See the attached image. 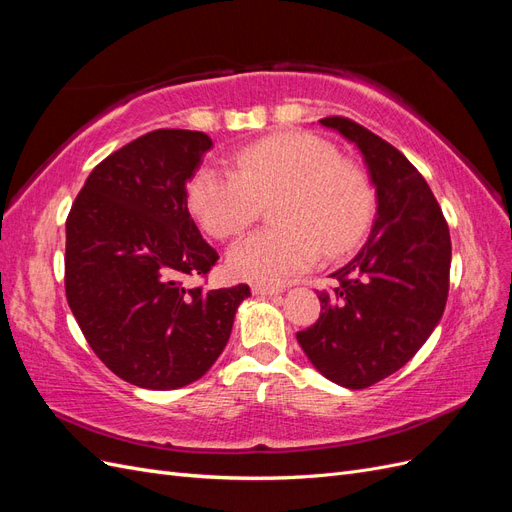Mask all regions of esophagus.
<instances>
[{
	"label": "esophagus",
	"mask_w": 512,
	"mask_h": 512,
	"mask_svg": "<svg viewBox=\"0 0 512 512\" xmlns=\"http://www.w3.org/2000/svg\"><path fill=\"white\" fill-rule=\"evenodd\" d=\"M282 288L280 286H271V284H254L252 292L260 294V297H269V294H277Z\"/></svg>",
	"instance_id": "esophagus-1"
}]
</instances>
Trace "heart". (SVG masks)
<instances>
[{
  "label": "heart",
  "instance_id": "heart-1",
  "mask_svg": "<svg viewBox=\"0 0 512 512\" xmlns=\"http://www.w3.org/2000/svg\"><path fill=\"white\" fill-rule=\"evenodd\" d=\"M275 226L254 232L228 254L230 271L280 284L312 269L320 254L339 260L365 239L376 192L365 170L309 132H282L241 147L232 170L200 166L188 181V205L211 237L235 239L271 205Z\"/></svg>",
  "mask_w": 512,
  "mask_h": 512
}]
</instances>
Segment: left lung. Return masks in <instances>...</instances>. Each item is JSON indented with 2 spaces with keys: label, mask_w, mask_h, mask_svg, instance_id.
I'll return each instance as SVG.
<instances>
[{
  "label": "left lung",
  "mask_w": 512,
  "mask_h": 512,
  "mask_svg": "<svg viewBox=\"0 0 512 512\" xmlns=\"http://www.w3.org/2000/svg\"><path fill=\"white\" fill-rule=\"evenodd\" d=\"M320 123L361 149L378 218L361 252L333 273L337 284L318 292L320 318L297 339L324 378L367 389L404 367L440 322L451 235L436 196L404 153L348 117Z\"/></svg>",
  "instance_id": "8db88e82"
}]
</instances>
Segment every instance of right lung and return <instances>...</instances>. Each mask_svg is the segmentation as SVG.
<instances>
[{
    "instance_id": "1",
    "label": "right lung",
    "mask_w": 512,
    "mask_h": 512,
    "mask_svg": "<svg viewBox=\"0 0 512 512\" xmlns=\"http://www.w3.org/2000/svg\"><path fill=\"white\" fill-rule=\"evenodd\" d=\"M205 132L153 130L104 158L66 220V299L98 359L141 389L205 376L250 286L209 290L218 252L188 211Z\"/></svg>"
}]
</instances>
